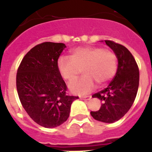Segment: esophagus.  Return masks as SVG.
<instances>
[{"instance_id":"obj_1","label":"esophagus","mask_w":152,"mask_h":152,"mask_svg":"<svg viewBox=\"0 0 152 152\" xmlns=\"http://www.w3.org/2000/svg\"><path fill=\"white\" fill-rule=\"evenodd\" d=\"M81 99H83V100H90L91 99V96H82V97H80Z\"/></svg>"}]
</instances>
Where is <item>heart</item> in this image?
Listing matches in <instances>:
<instances>
[{
    "label": "heart",
    "instance_id": "1",
    "mask_svg": "<svg viewBox=\"0 0 152 152\" xmlns=\"http://www.w3.org/2000/svg\"><path fill=\"white\" fill-rule=\"evenodd\" d=\"M57 64L61 76L69 83L76 80L83 71L84 76L69 88L75 94L84 95L94 90L95 83L103 86L114 77L118 57L112 50L99 46H81L72 50L70 59L60 57Z\"/></svg>",
    "mask_w": 152,
    "mask_h": 152
}]
</instances>
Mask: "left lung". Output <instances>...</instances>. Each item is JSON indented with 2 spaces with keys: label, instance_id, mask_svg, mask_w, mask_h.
<instances>
[{
  "label": "left lung",
  "instance_id": "1",
  "mask_svg": "<svg viewBox=\"0 0 152 152\" xmlns=\"http://www.w3.org/2000/svg\"><path fill=\"white\" fill-rule=\"evenodd\" d=\"M117 55L118 70L107 88L95 93L92 98L102 102L101 108L91 111L95 120L113 123L122 118L134 102L139 88L140 72L136 60L125 46L110 40H105Z\"/></svg>",
  "mask_w": 152,
  "mask_h": 152
}]
</instances>
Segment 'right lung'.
<instances>
[{
    "label": "right lung",
    "instance_id": "add662e5",
    "mask_svg": "<svg viewBox=\"0 0 152 152\" xmlns=\"http://www.w3.org/2000/svg\"><path fill=\"white\" fill-rule=\"evenodd\" d=\"M66 46L46 42L27 53L17 70L18 95L30 118L45 128H54L69 118L71 104L78 96L67 95V86L57 69Z\"/></svg>",
    "mask_w": 152,
    "mask_h": 152
}]
</instances>
